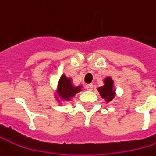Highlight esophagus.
<instances>
[{
    "mask_svg": "<svg viewBox=\"0 0 156 156\" xmlns=\"http://www.w3.org/2000/svg\"><path fill=\"white\" fill-rule=\"evenodd\" d=\"M86 88H87V90L91 91V90H93L94 85H93V84H87V86H86Z\"/></svg>",
    "mask_w": 156,
    "mask_h": 156,
    "instance_id": "1",
    "label": "esophagus"
}]
</instances>
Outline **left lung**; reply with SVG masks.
<instances>
[{"label":"left lung","instance_id":"obj_1","mask_svg":"<svg viewBox=\"0 0 156 156\" xmlns=\"http://www.w3.org/2000/svg\"><path fill=\"white\" fill-rule=\"evenodd\" d=\"M100 95L107 101L109 102L115 96V89L114 88V81L111 77H106L104 79V85L97 88Z\"/></svg>","mask_w":156,"mask_h":156}]
</instances>
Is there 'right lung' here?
Listing matches in <instances>:
<instances>
[{
	"mask_svg": "<svg viewBox=\"0 0 156 156\" xmlns=\"http://www.w3.org/2000/svg\"><path fill=\"white\" fill-rule=\"evenodd\" d=\"M81 90V86H75L72 83L71 78H68L65 75H62L58 81L57 99L60 97L64 101H70L71 98H73Z\"/></svg>",
	"mask_w": 156,
	"mask_h": 156,
	"instance_id": "add662e5",
	"label": "right lung"
}]
</instances>
